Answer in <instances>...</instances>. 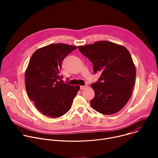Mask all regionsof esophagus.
Listing matches in <instances>:
<instances>
[{"label":"esophagus","instance_id":"34e87169","mask_svg":"<svg viewBox=\"0 0 158 158\" xmlns=\"http://www.w3.org/2000/svg\"><path fill=\"white\" fill-rule=\"evenodd\" d=\"M86 87H87V85H81V86L80 87V89L82 90V89H85V88H86Z\"/></svg>","mask_w":158,"mask_h":158}]
</instances>
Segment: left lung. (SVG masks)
<instances>
[{
	"label": "left lung",
	"instance_id": "left-lung-1",
	"mask_svg": "<svg viewBox=\"0 0 158 158\" xmlns=\"http://www.w3.org/2000/svg\"><path fill=\"white\" fill-rule=\"evenodd\" d=\"M78 49L93 63L94 73H101L98 81L91 85L95 93L92 107L102 114L117 113L128 102L136 81V67L129 52L106 40Z\"/></svg>",
	"mask_w": 158,
	"mask_h": 158
}]
</instances>
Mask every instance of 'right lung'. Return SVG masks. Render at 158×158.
<instances>
[{"label": "right lung", "instance_id": "add662e5", "mask_svg": "<svg viewBox=\"0 0 158 158\" xmlns=\"http://www.w3.org/2000/svg\"><path fill=\"white\" fill-rule=\"evenodd\" d=\"M76 46L52 44L36 50L25 73L26 89L31 101L45 116L59 118L70 109L80 86L59 81L64 59Z\"/></svg>", "mask_w": 158, "mask_h": 158}]
</instances>
